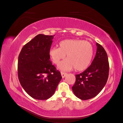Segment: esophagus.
I'll return each mask as SVG.
<instances>
[{
    "label": "esophagus",
    "instance_id": "obj_1",
    "mask_svg": "<svg viewBox=\"0 0 123 123\" xmlns=\"http://www.w3.org/2000/svg\"><path fill=\"white\" fill-rule=\"evenodd\" d=\"M67 73H65L64 72H61V75L62 78H64L66 76V75H67Z\"/></svg>",
    "mask_w": 123,
    "mask_h": 123
}]
</instances>
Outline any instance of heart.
Instances as JSON below:
<instances>
[{"instance_id": "obj_1", "label": "heart", "mask_w": 123, "mask_h": 123, "mask_svg": "<svg viewBox=\"0 0 123 123\" xmlns=\"http://www.w3.org/2000/svg\"><path fill=\"white\" fill-rule=\"evenodd\" d=\"M49 54L55 65H58L66 56L67 59L59 66L64 71H81L87 69L92 62L94 50L92 44L80 39H65L59 43V48H52Z\"/></svg>"}]
</instances>
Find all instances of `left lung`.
Returning <instances> with one entry per match:
<instances>
[{
	"label": "left lung",
	"mask_w": 123,
	"mask_h": 123,
	"mask_svg": "<svg viewBox=\"0 0 123 123\" xmlns=\"http://www.w3.org/2000/svg\"><path fill=\"white\" fill-rule=\"evenodd\" d=\"M92 64L84 71L76 74L75 83L72 88L76 97L83 100L97 95L105 86L108 78L109 64L107 54L100 44Z\"/></svg>",
	"instance_id": "obj_1"
}]
</instances>
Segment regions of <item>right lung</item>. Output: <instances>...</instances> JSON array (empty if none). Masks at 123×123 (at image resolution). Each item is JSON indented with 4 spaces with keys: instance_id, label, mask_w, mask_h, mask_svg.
Wrapping results in <instances>:
<instances>
[{
    "instance_id": "right-lung-1",
    "label": "right lung",
    "mask_w": 123,
    "mask_h": 123,
    "mask_svg": "<svg viewBox=\"0 0 123 123\" xmlns=\"http://www.w3.org/2000/svg\"><path fill=\"white\" fill-rule=\"evenodd\" d=\"M54 36H36L23 47L18 56V79L25 91L33 98L45 100L51 97L62 78L50 60L49 51Z\"/></svg>"
}]
</instances>
